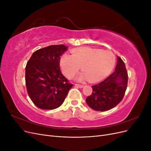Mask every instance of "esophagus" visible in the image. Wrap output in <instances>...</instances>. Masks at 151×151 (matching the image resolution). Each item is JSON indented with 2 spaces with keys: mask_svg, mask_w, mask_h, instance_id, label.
Returning <instances> with one entry per match:
<instances>
[{
  "mask_svg": "<svg viewBox=\"0 0 151 151\" xmlns=\"http://www.w3.org/2000/svg\"><path fill=\"white\" fill-rule=\"evenodd\" d=\"M75 86H77V87H78V88H83V87H84V85L77 84H75Z\"/></svg>",
  "mask_w": 151,
  "mask_h": 151,
  "instance_id": "34e87169",
  "label": "esophagus"
}]
</instances>
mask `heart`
<instances>
[{"mask_svg":"<svg viewBox=\"0 0 151 151\" xmlns=\"http://www.w3.org/2000/svg\"><path fill=\"white\" fill-rule=\"evenodd\" d=\"M71 53L62 54L59 63L67 78H72L81 66L83 72L76 77L78 81L89 79L91 83H96L101 81L110 74L115 64V55L109 50L81 47L73 49Z\"/></svg>","mask_w":151,"mask_h":151,"instance_id":"heart-1","label":"heart"}]
</instances>
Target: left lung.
I'll list each match as a JSON object with an SVG mask.
<instances>
[{"mask_svg": "<svg viewBox=\"0 0 151 151\" xmlns=\"http://www.w3.org/2000/svg\"><path fill=\"white\" fill-rule=\"evenodd\" d=\"M127 83L125 63L117 56L115 70L101 83L92 86L93 93L86 98L87 104L96 111H105L112 109L124 96Z\"/></svg>", "mask_w": 151, "mask_h": 151, "instance_id": "obj_1", "label": "left lung"}]
</instances>
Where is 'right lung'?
Returning a JSON list of instances; mask_svg holds the SVG:
<instances>
[{"label": "right lung", "instance_id": "add662e5", "mask_svg": "<svg viewBox=\"0 0 151 151\" xmlns=\"http://www.w3.org/2000/svg\"><path fill=\"white\" fill-rule=\"evenodd\" d=\"M68 49L64 45H51L35 51L26 64L27 92L36 106L54 109L60 106L72 84L60 68V56Z\"/></svg>", "mask_w": 151, "mask_h": 151}]
</instances>
